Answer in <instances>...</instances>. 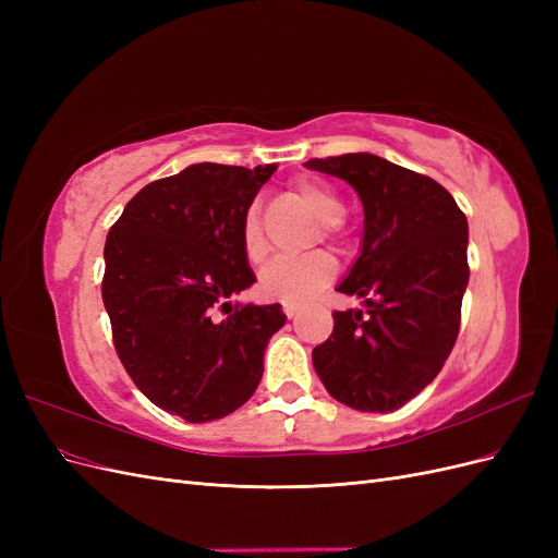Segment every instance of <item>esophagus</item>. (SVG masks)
I'll use <instances>...</instances> for the list:
<instances>
[{"instance_id":"1","label":"esophagus","mask_w":558,"mask_h":558,"mask_svg":"<svg viewBox=\"0 0 558 558\" xmlns=\"http://www.w3.org/2000/svg\"><path fill=\"white\" fill-rule=\"evenodd\" d=\"M283 314H286V318H295V316H298V307H293V305H283Z\"/></svg>"}]
</instances>
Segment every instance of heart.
<instances>
[{"instance_id":"b5f03b06","label":"heart","mask_w":558,"mask_h":558,"mask_svg":"<svg viewBox=\"0 0 558 558\" xmlns=\"http://www.w3.org/2000/svg\"><path fill=\"white\" fill-rule=\"evenodd\" d=\"M293 193L318 218L316 238L320 242L340 244L347 232L342 221L344 202L332 185L318 179H298ZM240 240L251 265H260L267 258V238L258 202H251L242 214ZM332 277L335 260L324 251H312L298 258H277L269 263L258 277V289L265 298L283 302V305H307L320 289H326Z\"/></svg>"}]
</instances>
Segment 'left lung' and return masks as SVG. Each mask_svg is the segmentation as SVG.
Returning a JSON list of instances; mask_svg holds the SVG:
<instances>
[{
    "instance_id": "8db88e82",
    "label": "left lung",
    "mask_w": 558,
    "mask_h": 558,
    "mask_svg": "<svg viewBox=\"0 0 558 558\" xmlns=\"http://www.w3.org/2000/svg\"><path fill=\"white\" fill-rule=\"evenodd\" d=\"M307 167L356 189L363 248L337 286L365 312H332L312 351L328 393L361 412H393L437 377L461 328L470 277L468 221L440 183L373 154L312 158Z\"/></svg>"
}]
</instances>
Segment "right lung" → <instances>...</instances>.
<instances>
[{
  "mask_svg": "<svg viewBox=\"0 0 558 558\" xmlns=\"http://www.w3.org/2000/svg\"><path fill=\"white\" fill-rule=\"evenodd\" d=\"M277 165L199 162L134 195L105 244L102 300L118 359L140 391L191 424L253 396L279 305H230L256 281L240 226Z\"/></svg>",
  "mask_w": 558,
  "mask_h": 558,
  "instance_id": "right-lung-1",
  "label": "right lung"
}]
</instances>
